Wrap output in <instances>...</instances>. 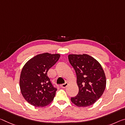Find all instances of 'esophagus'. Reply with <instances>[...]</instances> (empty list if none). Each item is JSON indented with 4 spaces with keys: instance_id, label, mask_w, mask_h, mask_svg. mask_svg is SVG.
<instances>
[{
    "instance_id": "34e87169",
    "label": "esophagus",
    "mask_w": 125,
    "mask_h": 125,
    "mask_svg": "<svg viewBox=\"0 0 125 125\" xmlns=\"http://www.w3.org/2000/svg\"><path fill=\"white\" fill-rule=\"evenodd\" d=\"M68 83L66 82V83H64V84H61V87H62V88H66L67 86H68Z\"/></svg>"
}]
</instances>
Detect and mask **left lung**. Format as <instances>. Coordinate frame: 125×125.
Masks as SVG:
<instances>
[{
	"instance_id": "obj_1",
	"label": "left lung",
	"mask_w": 125,
	"mask_h": 125,
	"mask_svg": "<svg viewBox=\"0 0 125 125\" xmlns=\"http://www.w3.org/2000/svg\"><path fill=\"white\" fill-rule=\"evenodd\" d=\"M69 62L74 69L78 94L71 99L75 105L87 107L94 104L104 94L106 86L105 73L96 59L88 54H69Z\"/></svg>"
}]
</instances>
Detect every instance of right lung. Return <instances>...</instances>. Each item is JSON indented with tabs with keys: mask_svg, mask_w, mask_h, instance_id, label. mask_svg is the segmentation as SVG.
Wrapping results in <instances>:
<instances>
[{
	"mask_svg": "<svg viewBox=\"0 0 125 125\" xmlns=\"http://www.w3.org/2000/svg\"><path fill=\"white\" fill-rule=\"evenodd\" d=\"M60 56L59 54L48 53L39 54L23 66L20 76V89L23 97L31 105L44 107L54 99L57 88L51 83L47 72Z\"/></svg>",
	"mask_w": 125,
	"mask_h": 125,
	"instance_id": "1",
	"label": "right lung"
}]
</instances>
